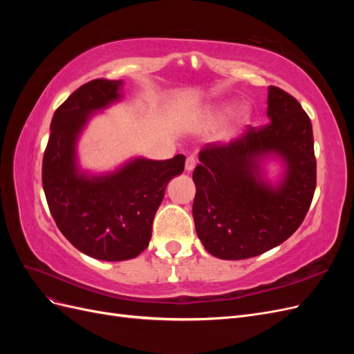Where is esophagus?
Segmentation results:
<instances>
[{"label":"esophagus","instance_id":"obj_1","mask_svg":"<svg viewBox=\"0 0 354 354\" xmlns=\"http://www.w3.org/2000/svg\"><path fill=\"white\" fill-rule=\"evenodd\" d=\"M195 167H196V159H195V156H189V158L186 159V165H185L186 171H187V173H190V171L195 169Z\"/></svg>","mask_w":354,"mask_h":354}]
</instances>
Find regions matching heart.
Masks as SVG:
<instances>
[{
	"mask_svg": "<svg viewBox=\"0 0 354 354\" xmlns=\"http://www.w3.org/2000/svg\"><path fill=\"white\" fill-rule=\"evenodd\" d=\"M234 109V103L233 102H223L214 106V108L208 109L202 113V122L203 124H217L221 120H224L229 113H232ZM238 120L241 122H246L251 118V109L248 106H241L236 112Z\"/></svg>",
	"mask_w": 354,
	"mask_h": 354,
	"instance_id": "1",
	"label": "heart"
}]
</instances>
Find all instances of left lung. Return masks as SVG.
Returning <instances> with one entry per match:
<instances>
[{
    "instance_id": "1",
    "label": "left lung",
    "mask_w": 354,
    "mask_h": 354,
    "mask_svg": "<svg viewBox=\"0 0 354 354\" xmlns=\"http://www.w3.org/2000/svg\"><path fill=\"white\" fill-rule=\"evenodd\" d=\"M267 116V125H248L236 140L209 143L199 152L192 212L198 238L217 259H251L281 245L312 203L316 158L310 118L277 87H269ZM269 158L284 165L276 184L263 176Z\"/></svg>"
}]
</instances>
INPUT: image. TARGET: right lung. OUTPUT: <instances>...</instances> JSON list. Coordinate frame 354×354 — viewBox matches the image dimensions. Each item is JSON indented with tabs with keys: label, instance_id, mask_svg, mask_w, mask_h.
Returning <instances> with one entry per match:
<instances>
[{
	"label": "right lung",
	"instance_id": "1",
	"mask_svg": "<svg viewBox=\"0 0 354 354\" xmlns=\"http://www.w3.org/2000/svg\"><path fill=\"white\" fill-rule=\"evenodd\" d=\"M124 81L94 80L73 91L53 115L42 159V187L59 230L77 250L103 261L145 251L155 214L185 155L165 160L134 158L111 173L91 174L78 164L77 145L91 118L122 99Z\"/></svg>",
	"mask_w": 354,
	"mask_h": 354
}]
</instances>
